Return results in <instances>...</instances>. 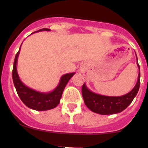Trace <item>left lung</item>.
<instances>
[{
    "label": "left lung",
    "mask_w": 148,
    "mask_h": 148,
    "mask_svg": "<svg viewBox=\"0 0 148 148\" xmlns=\"http://www.w3.org/2000/svg\"><path fill=\"white\" fill-rule=\"evenodd\" d=\"M137 64L139 73L136 84L130 92L121 96H108L95 93L87 88L85 83L84 84L82 92L84 101L87 108L94 113L101 115L116 114L126 109L136 97L140 87V68L138 61Z\"/></svg>",
    "instance_id": "obj_1"
}]
</instances>
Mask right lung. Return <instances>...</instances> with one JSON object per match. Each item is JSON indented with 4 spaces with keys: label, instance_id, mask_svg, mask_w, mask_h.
<instances>
[{
    "label": "right lung",
    "instance_id": "1",
    "mask_svg": "<svg viewBox=\"0 0 148 148\" xmlns=\"http://www.w3.org/2000/svg\"><path fill=\"white\" fill-rule=\"evenodd\" d=\"M49 30H50L49 29L44 28L34 32H37L39 31H49ZM34 32H32V33H34ZM20 49L21 47L16 56H15V61H14L12 70V80L21 100L23 101V104H25L27 107L32 110H35L44 111L53 109L59 104L61 98L62 96L63 91L64 90L66 84L70 81V78L73 76L75 73H66V74L63 75L60 79L58 86L52 92H41L32 90V89L27 87L21 81L19 75L18 74L17 61H18Z\"/></svg>",
    "mask_w": 148,
    "mask_h": 148
}]
</instances>
